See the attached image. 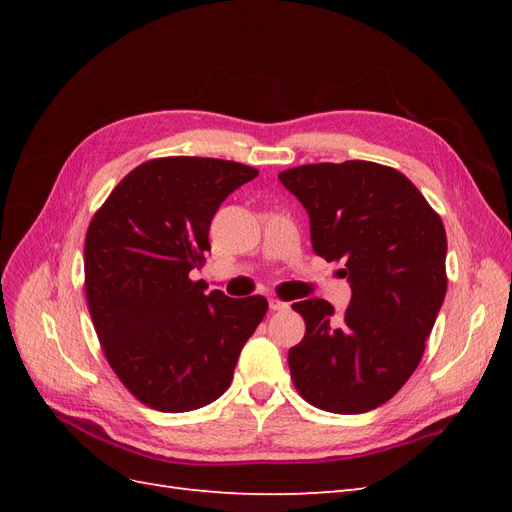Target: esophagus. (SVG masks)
Returning <instances> with one entry per match:
<instances>
[{"instance_id": "34e87169", "label": "esophagus", "mask_w": 512, "mask_h": 512, "mask_svg": "<svg viewBox=\"0 0 512 512\" xmlns=\"http://www.w3.org/2000/svg\"><path fill=\"white\" fill-rule=\"evenodd\" d=\"M269 307L273 309V312H284V309H288L290 305L280 301V299H269Z\"/></svg>"}]
</instances>
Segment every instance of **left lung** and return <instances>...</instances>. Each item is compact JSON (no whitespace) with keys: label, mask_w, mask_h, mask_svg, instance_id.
Listing matches in <instances>:
<instances>
[{"label":"left lung","mask_w":512,"mask_h":512,"mask_svg":"<svg viewBox=\"0 0 512 512\" xmlns=\"http://www.w3.org/2000/svg\"><path fill=\"white\" fill-rule=\"evenodd\" d=\"M309 215L312 247L344 260L352 299L292 309L305 337L288 350L299 395L320 410L361 414L386 404L414 374L446 294V230L416 185L365 160L305 164L280 173Z\"/></svg>","instance_id":"left-lung-1"}]
</instances>
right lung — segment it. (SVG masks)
<instances>
[{"instance_id": "obj_1", "label": "right lung", "mask_w": 512, "mask_h": 512, "mask_svg": "<svg viewBox=\"0 0 512 512\" xmlns=\"http://www.w3.org/2000/svg\"><path fill=\"white\" fill-rule=\"evenodd\" d=\"M258 170L230 160L156 158L123 177L85 237V294L108 365L145 406L190 412L232 382L265 297L205 294L209 226Z\"/></svg>"}]
</instances>
